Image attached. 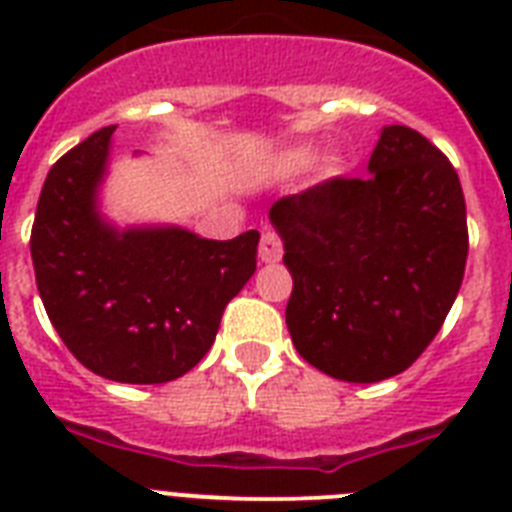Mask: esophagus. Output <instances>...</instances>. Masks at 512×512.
<instances>
[{
  "instance_id": "obj_1",
  "label": "esophagus",
  "mask_w": 512,
  "mask_h": 512,
  "mask_svg": "<svg viewBox=\"0 0 512 512\" xmlns=\"http://www.w3.org/2000/svg\"><path fill=\"white\" fill-rule=\"evenodd\" d=\"M281 255H284L281 236L276 231H265L263 239H260V260L263 263H279Z\"/></svg>"
}]
</instances>
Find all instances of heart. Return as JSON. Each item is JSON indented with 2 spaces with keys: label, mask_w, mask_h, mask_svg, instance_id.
<instances>
[{
  "label": "heart",
  "mask_w": 512,
  "mask_h": 512,
  "mask_svg": "<svg viewBox=\"0 0 512 512\" xmlns=\"http://www.w3.org/2000/svg\"><path fill=\"white\" fill-rule=\"evenodd\" d=\"M295 162H297V164L308 162V154H305V151H300V154H295Z\"/></svg>",
  "instance_id": "b5f03b06"
}]
</instances>
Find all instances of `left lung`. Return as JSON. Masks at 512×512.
<instances>
[{
	"mask_svg": "<svg viewBox=\"0 0 512 512\" xmlns=\"http://www.w3.org/2000/svg\"><path fill=\"white\" fill-rule=\"evenodd\" d=\"M292 273L287 327L329 377L404 372L444 327L468 260L465 196L452 162L390 124L366 177H329L271 207Z\"/></svg>",
	"mask_w": 512,
	"mask_h": 512,
	"instance_id": "1",
	"label": "left lung"
}]
</instances>
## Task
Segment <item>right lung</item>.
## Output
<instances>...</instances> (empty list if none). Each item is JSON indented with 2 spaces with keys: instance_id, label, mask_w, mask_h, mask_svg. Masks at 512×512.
<instances>
[{
  "instance_id": "add662e5",
  "label": "right lung",
  "mask_w": 512,
  "mask_h": 512,
  "mask_svg": "<svg viewBox=\"0 0 512 512\" xmlns=\"http://www.w3.org/2000/svg\"><path fill=\"white\" fill-rule=\"evenodd\" d=\"M116 127L47 172L31 228L36 289L76 361L114 382L183 377L215 342L225 305L257 268L260 233L199 239L183 228L114 231L95 212Z\"/></svg>"
}]
</instances>
